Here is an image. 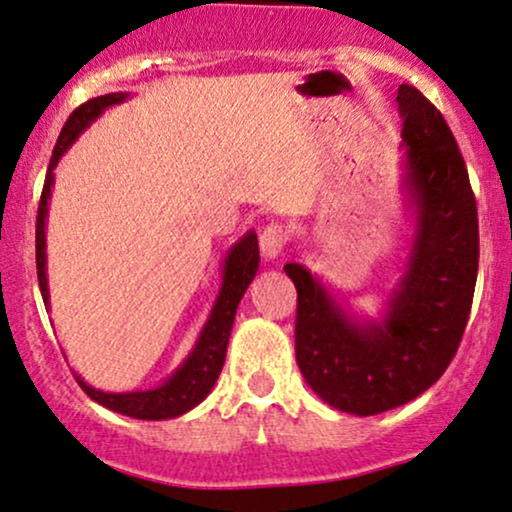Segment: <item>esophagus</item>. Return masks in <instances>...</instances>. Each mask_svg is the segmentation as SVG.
Wrapping results in <instances>:
<instances>
[{"mask_svg": "<svg viewBox=\"0 0 512 512\" xmlns=\"http://www.w3.org/2000/svg\"><path fill=\"white\" fill-rule=\"evenodd\" d=\"M286 243H288V231L283 229L281 224L264 226V231L260 233V250L264 260H279L283 248H286Z\"/></svg>", "mask_w": 512, "mask_h": 512, "instance_id": "34e87169", "label": "esophagus"}]
</instances>
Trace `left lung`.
<instances>
[{
  "label": "left lung",
  "mask_w": 512,
  "mask_h": 512,
  "mask_svg": "<svg viewBox=\"0 0 512 512\" xmlns=\"http://www.w3.org/2000/svg\"><path fill=\"white\" fill-rule=\"evenodd\" d=\"M400 190L412 217L408 257L377 317L355 315L298 262L283 272L298 291L295 360L331 408L369 417L410 403L451 365L470 317L479 224L455 138L420 90L400 85Z\"/></svg>",
  "instance_id": "obj_1"
}]
</instances>
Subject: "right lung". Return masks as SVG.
Wrapping results in <instances>:
<instances>
[{"mask_svg": "<svg viewBox=\"0 0 512 512\" xmlns=\"http://www.w3.org/2000/svg\"><path fill=\"white\" fill-rule=\"evenodd\" d=\"M128 92H109L95 100L80 104L69 116L66 126L61 128V135L54 145L52 159L45 176V188H42L40 207H38V224H35V257H38V281L40 293L49 310V281H47V212L49 197H52L54 186V169L59 159L69 152V147L76 143L78 135L90 128L92 121H97L114 104L128 100ZM260 269V248H257V233L248 231L238 243H233L226 252L224 264H221V288L217 300H214L212 312H209L195 346L186 355V360L171 372L169 379H164L159 386L140 391H102L90 386L80 374H73L88 396L104 408L119 412V415L135 417V420H171V417L186 415L195 405H200L207 398V393L217 384L221 367L226 360V346L233 329V319L240 298H243L248 286L255 279Z\"/></svg>", "mask_w": 512, "mask_h": 512, "instance_id": "1", "label": "right lung"}]
</instances>
